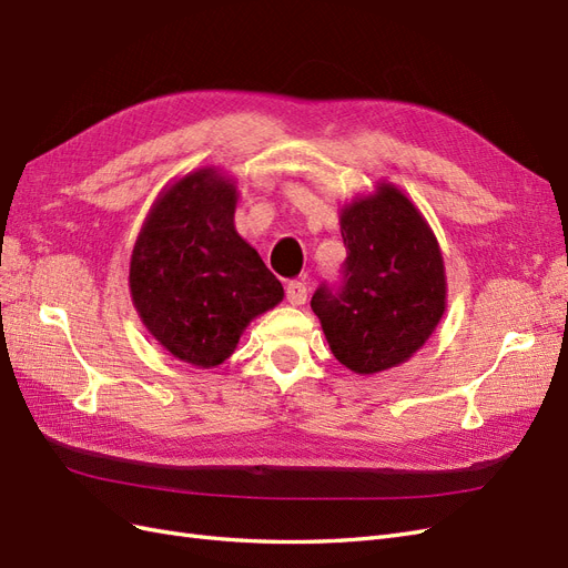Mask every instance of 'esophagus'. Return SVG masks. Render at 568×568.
<instances>
[{"label": "esophagus", "instance_id": "1", "mask_svg": "<svg viewBox=\"0 0 568 568\" xmlns=\"http://www.w3.org/2000/svg\"><path fill=\"white\" fill-rule=\"evenodd\" d=\"M285 295H287V302H290V304L300 306V304L306 302V295H310V290H306V285L300 283V281H290V283L285 285Z\"/></svg>", "mask_w": 568, "mask_h": 568}]
</instances>
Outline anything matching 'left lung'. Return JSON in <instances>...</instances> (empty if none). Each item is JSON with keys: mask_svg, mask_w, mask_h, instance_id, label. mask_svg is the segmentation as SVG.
<instances>
[{"mask_svg": "<svg viewBox=\"0 0 568 568\" xmlns=\"http://www.w3.org/2000/svg\"><path fill=\"white\" fill-rule=\"evenodd\" d=\"M339 233L347 247L343 278L323 283L312 310L339 364L362 376L381 374L424 347L445 314L440 245L390 183L345 204Z\"/></svg>", "mask_w": 568, "mask_h": 568, "instance_id": "1", "label": "left lung"}]
</instances>
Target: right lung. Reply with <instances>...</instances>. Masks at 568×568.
Instances as JSON below:
<instances>
[{
	"label": "right lung",
	"instance_id": "1",
	"mask_svg": "<svg viewBox=\"0 0 568 568\" xmlns=\"http://www.w3.org/2000/svg\"><path fill=\"white\" fill-rule=\"evenodd\" d=\"M237 187L216 169L159 194L131 256V297L156 343L200 368L223 364L283 285L235 231Z\"/></svg>",
	"mask_w": 568,
	"mask_h": 568
}]
</instances>
